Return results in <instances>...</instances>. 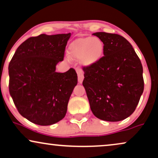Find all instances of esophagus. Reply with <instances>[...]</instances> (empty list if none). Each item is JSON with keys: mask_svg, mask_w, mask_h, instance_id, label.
Returning a JSON list of instances; mask_svg holds the SVG:
<instances>
[{"mask_svg": "<svg viewBox=\"0 0 158 158\" xmlns=\"http://www.w3.org/2000/svg\"><path fill=\"white\" fill-rule=\"evenodd\" d=\"M76 72L77 73V76H78V82L79 83H82L83 79H84V75H83V73L81 69H77Z\"/></svg>", "mask_w": 158, "mask_h": 158, "instance_id": "34e87169", "label": "esophagus"}]
</instances>
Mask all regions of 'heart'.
<instances>
[{
  "instance_id": "1",
  "label": "heart",
  "mask_w": 158,
  "mask_h": 158,
  "mask_svg": "<svg viewBox=\"0 0 158 158\" xmlns=\"http://www.w3.org/2000/svg\"><path fill=\"white\" fill-rule=\"evenodd\" d=\"M105 45L99 38L93 36L79 37L69 44V57L66 60H78L84 67H90L98 63L104 55Z\"/></svg>"
}]
</instances>
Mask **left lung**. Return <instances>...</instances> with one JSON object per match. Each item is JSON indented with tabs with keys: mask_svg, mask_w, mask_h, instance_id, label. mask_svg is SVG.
Returning a JSON list of instances; mask_svg holds the SVG:
<instances>
[{
	"mask_svg": "<svg viewBox=\"0 0 158 158\" xmlns=\"http://www.w3.org/2000/svg\"><path fill=\"white\" fill-rule=\"evenodd\" d=\"M103 41L104 56L84 67L83 85L95 116L119 122L135 111L144 90L143 68L131 44L116 34H93Z\"/></svg>",
	"mask_w": 158,
	"mask_h": 158,
	"instance_id": "obj_1",
	"label": "left lung"
}]
</instances>
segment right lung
I'll list each match as a JSON object with an SVG mask.
<instances>
[{
  "mask_svg": "<svg viewBox=\"0 0 158 158\" xmlns=\"http://www.w3.org/2000/svg\"><path fill=\"white\" fill-rule=\"evenodd\" d=\"M71 33L30 37L15 52L9 65V92L19 114L34 124L48 126L64 117L77 83L73 68L56 72Z\"/></svg>",
  "mask_w": 158,
  "mask_h": 158,
  "instance_id": "add662e5",
  "label": "right lung"
}]
</instances>
